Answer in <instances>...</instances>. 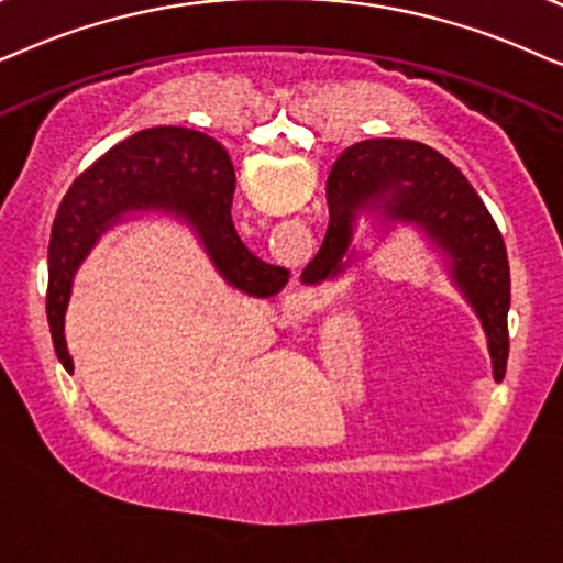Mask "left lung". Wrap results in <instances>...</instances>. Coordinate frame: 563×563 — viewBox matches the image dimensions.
<instances>
[{
    "mask_svg": "<svg viewBox=\"0 0 563 563\" xmlns=\"http://www.w3.org/2000/svg\"><path fill=\"white\" fill-rule=\"evenodd\" d=\"M329 227L301 283L340 277L357 254L355 229L368 219L378 234L415 227L443 254L455 290L482 321L494 380L505 378L509 355V262L492 213L443 154L404 139H371L344 148L327 179Z\"/></svg>",
    "mask_w": 563,
    "mask_h": 563,
    "instance_id": "left-lung-1",
    "label": "left lung"
}]
</instances>
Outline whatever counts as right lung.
Wrapping results in <instances>:
<instances>
[{"instance_id":"add662e5","label":"right lung","mask_w":563,"mask_h":563,"mask_svg":"<svg viewBox=\"0 0 563 563\" xmlns=\"http://www.w3.org/2000/svg\"><path fill=\"white\" fill-rule=\"evenodd\" d=\"M236 175L227 148L206 133L159 125L120 141L74 179L58 208L48 244L46 313L56 355L74 371L64 317L74 275L104 231L133 213L159 211L185 221L231 288L269 298L290 273L246 250L231 221Z\"/></svg>"}]
</instances>
